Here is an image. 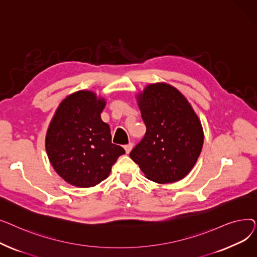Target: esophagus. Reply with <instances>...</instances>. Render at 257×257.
Wrapping results in <instances>:
<instances>
[{"label":"esophagus","mask_w":257,"mask_h":257,"mask_svg":"<svg viewBox=\"0 0 257 257\" xmlns=\"http://www.w3.org/2000/svg\"><path fill=\"white\" fill-rule=\"evenodd\" d=\"M132 147H133V144H132V143H129V144H127V145H125V146H124V148H125V151H126V153H127V154H129V153H130V151H131V149H132Z\"/></svg>","instance_id":"1"}]
</instances>
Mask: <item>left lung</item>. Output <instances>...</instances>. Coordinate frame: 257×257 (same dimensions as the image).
Segmentation results:
<instances>
[{"instance_id":"8db88e82","label":"left lung","mask_w":257,"mask_h":257,"mask_svg":"<svg viewBox=\"0 0 257 257\" xmlns=\"http://www.w3.org/2000/svg\"><path fill=\"white\" fill-rule=\"evenodd\" d=\"M139 105L147 130L130 152L131 159L154 182L182 179L195 166L203 146L199 117L183 94L166 83L147 86Z\"/></svg>"}]
</instances>
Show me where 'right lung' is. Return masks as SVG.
Segmentation results:
<instances>
[{
    "label": "right lung",
    "instance_id": "right-lung-1",
    "mask_svg": "<svg viewBox=\"0 0 257 257\" xmlns=\"http://www.w3.org/2000/svg\"><path fill=\"white\" fill-rule=\"evenodd\" d=\"M104 107L105 101L93 92L77 91L61 102L51 120L46 150L54 170L67 183L94 186L125 154L111 143L110 128L101 119Z\"/></svg>",
    "mask_w": 257,
    "mask_h": 257
}]
</instances>
